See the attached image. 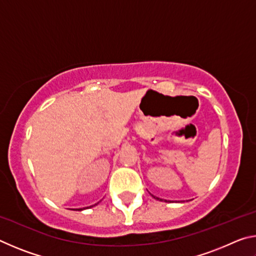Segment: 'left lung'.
<instances>
[{
    "label": "left lung",
    "instance_id": "8db88e82",
    "mask_svg": "<svg viewBox=\"0 0 256 256\" xmlns=\"http://www.w3.org/2000/svg\"><path fill=\"white\" fill-rule=\"evenodd\" d=\"M151 196H152V194H151ZM152 198H154L156 200H158V201H162V198H157V196H152ZM164 202H170V201H167V200H164Z\"/></svg>",
    "mask_w": 256,
    "mask_h": 256
}]
</instances>
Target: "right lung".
Masks as SVG:
<instances>
[{
    "instance_id": "right-lung-1",
    "label": "right lung",
    "mask_w": 256,
    "mask_h": 256,
    "mask_svg": "<svg viewBox=\"0 0 256 256\" xmlns=\"http://www.w3.org/2000/svg\"><path fill=\"white\" fill-rule=\"evenodd\" d=\"M99 203V202H98ZM98 203H96V204H94V206H86V208H80V209H76L78 211H82V210H84V209H89V208H92V206H97Z\"/></svg>"
}]
</instances>
